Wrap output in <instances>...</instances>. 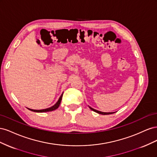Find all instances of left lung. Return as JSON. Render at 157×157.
I'll return each instance as SVG.
<instances>
[{"instance_id":"left-lung-1","label":"left lung","mask_w":157,"mask_h":157,"mask_svg":"<svg viewBox=\"0 0 157 157\" xmlns=\"http://www.w3.org/2000/svg\"><path fill=\"white\" fill-rule=\"evenodd\" d=\"M90 107V109H91V110H92L93 111L96 112V113H99V114H101V115H110V114H113V113H104V112H101V111H97V110H96V109H93V108H92V107Z\"/></svg>"}]
</instances>
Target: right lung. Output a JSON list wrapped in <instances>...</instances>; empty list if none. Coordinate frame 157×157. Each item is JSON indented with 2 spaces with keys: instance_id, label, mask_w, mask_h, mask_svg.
I'll return each instance as SVG.
<instances>
[{
  "instance_id": "add662e5",
  "label": "right lung",
  "mask_w": 157,
  "mask_h": 157,
  "mask_svg": "<svg viewBox=\"0 0 157 157\" xmlns=\"http://www.w3.org/2000/svg\"><path fill=\"white\" fill-rule=\"evenodd\" d=\"M62 96H63V94H61V96L59 97V100L58 101V102H57L54 105H53L51 107H49V108H47V109H42V110H33V109H29L30 111H32L33 112H37V113H42V112H48V111H52L54 110H56V109H58L60 105V103H61V99H62Z\"/></svg>"
}]
</instances>
